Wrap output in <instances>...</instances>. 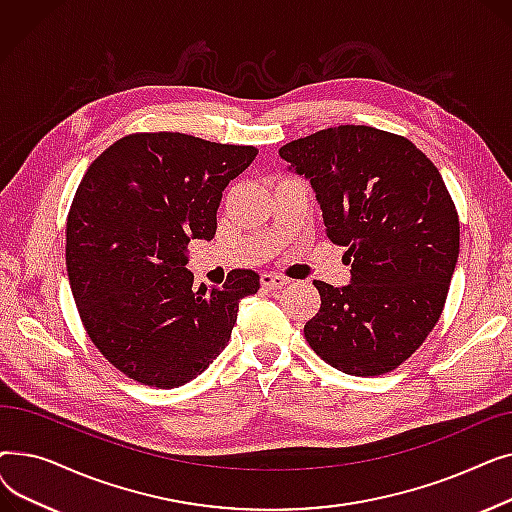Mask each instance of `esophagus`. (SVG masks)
I'll list each match as a JSON object with an SVG mask.
<instances>
[{"instance_id": "esophagus-1", "label": "esophagus", "mask_w": 512, "mask_h": 512, "mask_svg": "<svg viewBox=\"0 0 512 512\" xmlns=\"http://www.w3.org/2000/svg\"><path fill=\"white\" fill-rule=\"evenodd\" d=\"M290 280L284 276H276V274H261V284L267 290H278L282 286H286Z\"/></svg>"}]
</instances>
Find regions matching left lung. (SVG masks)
Instances as JSON below:
<instances>
[{
  "label": "left lung",
  "mask_w": 512,
  "mask_h": 512,
  "mask_svg": "<svg viewBox=\"0 0 512 512\" xmlns=\"http://www.w3.org/2000/svg\"><path fill=\"white\" fill-rule=\"evenodd\" d=\"M280 157L311 180L326 234L353 280H315L313 351L348 375L405 363L438 324L459 257V213L421 149L400 134L342 124L290 141Z\"/></svg>",
  "instance_id": "8db88e82"
}]
</instances>
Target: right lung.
I'll return each mask as SVG.
<instances>
[{
  "instance_id": "right-lung-1",
  "label": "right lung",
  "mask_w": 512,
  "mask_h": 512,
  "mask_svg": "<svg viewBox=\"0 0 512 512\" xmlns=\"http://www.w3.org/2000/svg\"><path fill=\"white\" fill-rule=\"evenodd\" d=\"M257 153L182 132H134L78 184L66 222L70 288L91 342L130 380L184 386L228 346L238 303L259 290V276L234 270L222 288H197L186 247L213 238L222 191Z\"/></svg>"
}]
</instances>
